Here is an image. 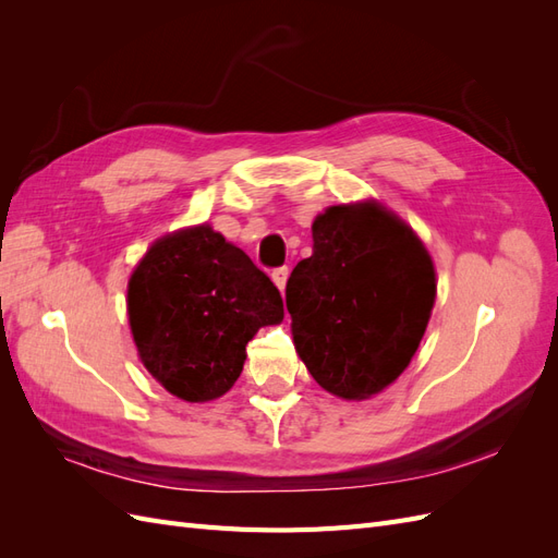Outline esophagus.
Masks as SVG:
<instances>
[{"label": "esophagus", "mask_w": 558, "mask_h": 558, "mask_svg": "<svg viewBox=\"0 0 558 558\" xmlns=\"http://www.w3.org/2000/svg\"><path fill=\"white\" fill-rule=\"evenodd\" d=\"M272 281L279 291L286 289V281H289V267H277L272 269Z\"/></svg>", "instance_id": "34e87169"}]
</instances>
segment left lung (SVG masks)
Returning <instances> with one entry per match:
<instances>
[{"label":"left lung","mask_w":558,"mask_h":558,"mask_svg":"<svg viewBox=\"0 0 558 558\" xmlns=\"http://www.w3.org/2000/svg\"><path fill=\"white\" fill-rule=\"evenodd\" d=\"M312 240V256L286 283L298 356L337 398L377 396L426 332L437 293L430 253L375 199L328 207Z\"/></svg>","instance_id":"1"}]
</instances>
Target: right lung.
I'll list each match as a JSON object with an SVG mask.
<instances>
[{"label": "right lung", "mask_w": 558, "mask_h": 558, "mask_svg": "<svg viewBox=\"0 0 558 558\" xmlns=\"http://www.w3.org/2000/svg\"><path fill=\"white\" fill-rule=\"evenodd\" d=\"M128 316L144 367L185 402L228 393L246 344L283 320V300L242 248L202 223L150 244L128 283Z\"/></svg>", "instance_id": "right-lung-1"}]
</instances>
